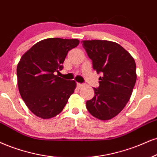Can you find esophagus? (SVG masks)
<instances>
[{
	"label": "esophagus",
	"mask_w": 157,
	"mask_h": 157,
	"mask_svg": "<svg viewBox=\"0 0 157 157\" xmlns=\"http://www.w3.org/2000/svg\"><path fill=\"white\" fill-rule=\"evenodd\" d=\"M76 86H77V87H78V89H80L81 87H82V86H83V84H80V83H77Z\"/></svg>",
	"instance_id": "1"
}]
</instances>
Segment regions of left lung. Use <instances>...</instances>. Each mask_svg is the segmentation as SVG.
I'll list each match as a JSON object with an SVG mask.
<instances>
[{"instance_id": "obj_1", "label": "left lung", "mask_w": 157, "mask_h": 157, "mask_svg": "<svg viewBox=\"0 0 157 157\" xmlns=\"http://www.w3.org/2000/svg\"><path fill=\"white\" fill-rule=\"evenodd\" d=\"M83 47L92 59L98 73L100 86L94 88V96L86 107L100 120L115 117L128 102L136 82V65L127 50L109 40H83Z\"/></svg>"}]
</instances>
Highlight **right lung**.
<instances>
[{
    "label": "right lung",
    "mask_w": 157,
    "mask_h": 157,
    "mask_svg": "<svg viewBox=\"0 0 157 157\" xmlns=\"http://www.w3.org/2000/svg\"><path fill=\"white\" fill-rule=\"evenodd\" d=\"M77 39L51 38L40 40L22 56L17 67L20 95L28 108L42 119L63 111L74 92L75 81L56 75L63 70L67 52L78 45Z\"/></svg>",
    "instance_id": "obj_1"
}]
</instances>
